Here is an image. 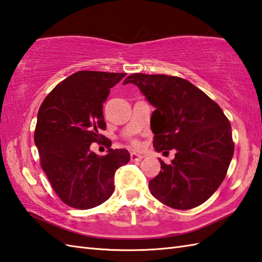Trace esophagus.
I'll return each mask as SVG.
<instances>
[{
	"instance_id": "34e87169",
	"label": "esophagus",
	"mask_w": 262,
	"mask_h": 262,
	"mask_svg": "<svg viewBox=\"0 0 262 262\" xmlns=\"http://www.w3.org/2000/svg\"><path fill=\"white\" fill-rule=\"evenodd\" d=\"M142 159H143V155L137 154V153H130V160L134 161V162H136V161H141Z\"/></svg>"
}]
</instances>
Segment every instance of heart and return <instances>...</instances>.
I'll use <instances>...</instances> for the list:
<instances>
[{"mask_svg":"<svg viewBox=\"0 0 262 262\" xmlns=\"http://www.w3.org/2000/svg\"><path fill=\"white\" fill-rule=\"evenodd\" d=\"M130 143H132V145L134 146V147H140V145H141L140 141L136 140V138H133V140L130 141Z\"/></svg>","mask_w":262,"mask_h":262,"instance_id":"heart-1","label":"heart"}]
</instances>
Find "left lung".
I'll return each mask as SVG.
<instances>
[{
    "instance_id": "8db88e82",
    "label": "left lung",
    "mask_w": 262,
    "mask_h": 262,
    "mask_svg": "<svg viewBox=\"0 0 262 262\" xmlns=\"http://www.w3.org/2000/svg\"><path fill=\"white\" fill-rule=\"evenodd\" d=\"M134 83L152 105L151 129L158 152L177 149L170 164L160 160V173L149 191L174 209L205 203L223 182L234 153L232 128L223 110L192 83L165 74L134 73Z\"/></svg>"
}]
</instances>
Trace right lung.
Listing matches in <instances>:
<instances>
[{
	"mask_svg": "<svg viewBox=\"0 0 262 262\" xmlns=\"http://www.w3.org/2000/svg\"><path fill=\"white\" fill-rule=\"evenodd\" d=\"M126 73L79 71L55 86L38 110L35 144L49 182L70 207L89 209L114 193L116 170L127 164L125 148H110L100 134L105 129L103 102L110 89ZM104 143L108 154L90 151L92 142Z\"/></svg>",
	"mask_w": 262,
	"mask_h": 262,
	"instance_id": "1",
	"label": "right lung"
}]
</instances>
